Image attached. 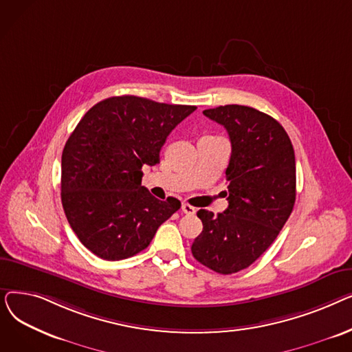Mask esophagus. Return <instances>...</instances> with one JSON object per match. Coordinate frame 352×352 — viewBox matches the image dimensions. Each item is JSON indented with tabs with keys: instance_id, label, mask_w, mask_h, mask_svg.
<instances>
[{
	"instance_id": "1",
	"label": "esophagus",
	"mask_w": 352,
	"mask_h": 352,
	"mask_svg": "<svg viewBox=\"0 0 352 352\" xmlns=\"http://www.w3.org/2000/svg\"><path fill=\"white\" fill-rule=\"evenodd\" d=\"M181 210H182L184 214H187V215H194L195 214V208L192 206L187 204V202H184V204L181 206Z\"/></svg>"
}]
</instances>
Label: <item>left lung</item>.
Returning <instances> with one entry per match:
<instances>
[{
  "mask_svg": "<svg viewBox=\"0 0 352 352\" xmlns=\"http://www.w3.org/2000/svg\"><path fill=\"white\" fill-rule=\"evenodd\" d=\"M204 116L230 135L228 208L197 212L202 232L191 251L198 263L227 275L256 261L287 223L295 202V155L283 125L255 108L221 105Z\"/></svg>",
  "mask_w": 352,
  "mask_h": 352,
  "instance_id": "8db88e82",
  "label": "left lung"
}]
</instances>
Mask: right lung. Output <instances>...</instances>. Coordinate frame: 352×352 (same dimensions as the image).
Returning <instances> with one entry per match:
<instances>
[{
  "label": "right lung",
  "mask_w": 352,
  "mask_h": 352,
  "mask_svg": "<svg viewBox=\"0 0 352 352\" xmlns=\"http://www.w3.org/2000/svg\"><path fill=\"white\" fill-rule=\"evenodd\" d=\"M197 109L135 96L111 97L87 111L65 142L61 201L72 231L92 254L120 261L145 250L181 202L141 186L142 166L160 162L173 129Z\"/></svg>",
  "instance_id": "add662e5"
}]
</instances>
